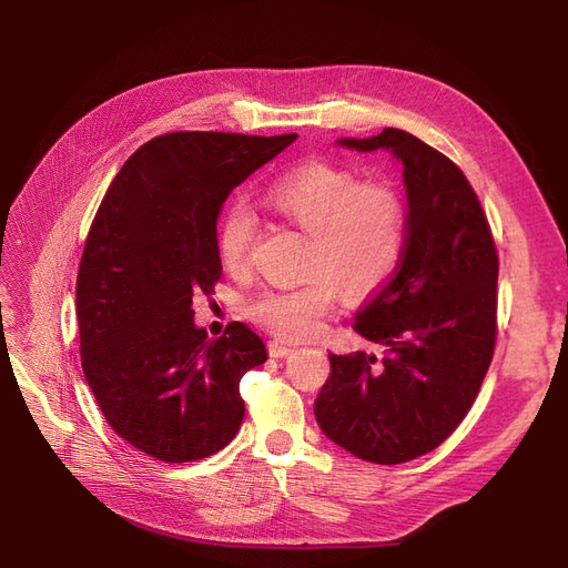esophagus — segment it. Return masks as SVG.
Masks as SVG:
<instances>
[{"label":"esophagus","instance_id":"1","mask_svg":"<svg viewBox=\"0 0 568 568\" xmlns=\"http://www.w3.org/2000/svg\"><path fill=\"white\" fill-rule=\"evenodd\" d=\"M267 353H270V357H286V355L294 353V348H291L288 343L274 338V341L267 343Z\"/></svg>","mask_w":568,"mask_h":568}]
</instances>
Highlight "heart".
I'll return each instance as SVG.
<instances>
[{"mask_svg": "<svg viewBox=\"0 0 568 568\" xmlns=\"http://www.w3.org/2000/svg\"><path fill=\"white\" fill-rule=\"evenodd\" d=\"M272 211L311 234L307 272L296 286H272L255 294L246 311L282 338L315 336L336 305L338 288L348 296H367L398 265L407 209L405 199L386 182H359L355 173L313 161L280 178L265 192ZM255 236V220L234 203L217 230V251L227 267H242Z\"/></svg>", "mask_w": 568, "mask_h": 568, "instance_id": "heart-1", "label": "heart"}]
</instances>
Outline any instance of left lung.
Wrapping results in <instances>:
<instances>
[{
    "instance_id": "1",
    "label": "left lung",
    "mask_w": 568,
    "mask_h": 568,
    "mask_svg": "<svg viewBox=\"0 0 568 568\" xmlns=\"http://www.w3.org/2000/svg\"><path fill=\"white\" fill-rule=\"evenodd\" d=\"M338 144L386 149L403 163L407 232L398 270L353 322L382 357L332 353L315 417L351 455L400 464L438 448L484 384L497 329V251L469 180L440 151L395 128Z\"/></svg>"
}]
</instances>
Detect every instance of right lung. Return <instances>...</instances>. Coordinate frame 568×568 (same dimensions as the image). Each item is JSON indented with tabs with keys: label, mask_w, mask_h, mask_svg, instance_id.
Wrapping results in <instances>:
<instances>
[{
	"label": "right lung",
	"mask_w": 568,
	"mask_h": 568,
	"mask_svg": "<svg viewBox=\"0 0 568 568\" xmlns=\"http://www.w3.org/2000/svg\"><path fill=\"white\" fill-rule=\"evenodd\" d=\"M296 136H153L99 205L75 288L82 372L113 432L149 457L203 459L242 426L239 382L265 343L242 322L211 341L192 303L222 274V203Z\"/></svg>",
	"instance_id": "right-lung-1"
}]
</instances>
